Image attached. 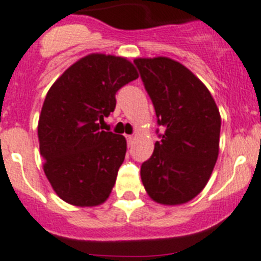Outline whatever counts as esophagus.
<instances>
[{"label":"esophagus","instance_id":"obj_1","mask_svg":"<svg viewBox=\"0 0 261 261\" xmlns=\"http://www.w3.org/2000/svg\"><path fill=\"white\" fill-rule=\"evenodd\" d=\"M126 139H127V144H128V147H131V146H133V143H134V139H135V138H134L133 135H127V137H126Z\"/></svg>","mask_w":261,"mask_h":261}]
</instances>
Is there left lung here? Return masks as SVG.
Returning <instances> with one entry per match:
<instances>
[{
    "mask_svg": "<svg viewBox=\"0 0 261 261\" xmlns=\"http://www.w3.org/2000/svg\"><path fill=\"white\" fill-rule=\"evenodd\" d=\"M140 77L164 131L142 164L147 194L162 205H182L198 196L219 153L221 114L212 93L173 59L137 58Z\"/></svg>",
    "mask_w": 261,
    "mask_h": 261,
    "instance_id": "8db88e82",
    "label": "left lung"
}]
</instances>
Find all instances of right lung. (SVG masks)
<instances>
[{
	"label": "right lung",
	"mask_w": 261,
	"mask_h": 261,
	"mask_svg": "<svg viewBox=\"0 0 261 261\" xmlns=\"http://www.w3.org/2000/svg\"><path fill=\"white\" fill-rule=\"evenodd\" d=\"M138 77L126 58L90 54L49 88L38 122L43 171L69 205L98 206L112 193L127 143L101 124L114 112L118 89Z\"/></svg>",
	"instance_id": "1"
}]
</instances>
